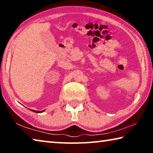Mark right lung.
Instances as JSON below:
<instances>
[{
  "label": "right lung",
  "mask_w": 153,
  "mask_h": 153,
  "mask_svg": "<svg viewBox=\"0 0 153 153\" xmlns=\"http://www.w3.org/2000/svg\"><path fill=\"white\" fill-rule=\"evenodd\" d=\"M31 111H33V112H35V113H42V112H43V111H44V110L42 111H33V110H31Z\"/></svg>",
  "instance_id": "add662e5"
}]
</instances>
